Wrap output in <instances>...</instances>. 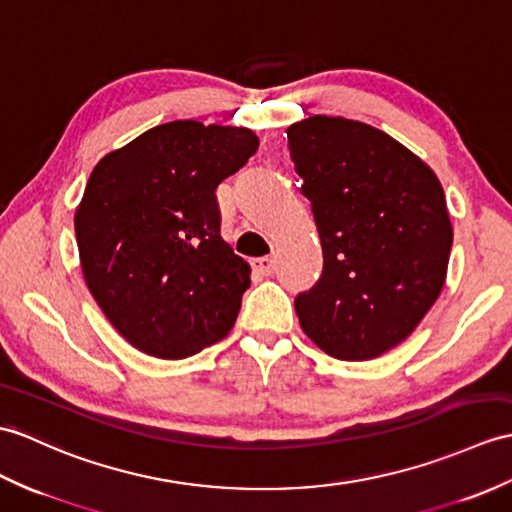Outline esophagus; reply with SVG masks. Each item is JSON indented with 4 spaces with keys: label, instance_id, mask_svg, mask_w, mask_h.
I'll use <instances>...</instances> for the list:
<instances>
[{
    "label": "esophagus",
    "instance_id": "34e87169",
    "mask_svg": "<svg viewBox=\"0 0 512 512\" xmlns=\"http://www.w3.org/2000/svg\"><path fill=\"white\" fill-rule=\"evenodd\" d=\"M251 266H253V270L257 272V275L270 277L272 272L277 270V259H275V257H255V259L251 261Z\"/></svg>",
    "mask_w": 512,
    "mask_h": 512
}]
</instances>
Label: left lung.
Returning <instances> with one entry per match:
<instances>
[{
    "label": "left lung",
    "mask_w": 512,
    "mask_h": 512,
    "mask_svg": "<svg viewBox=\"0 0 512 512\" xmlns=\"http://www.w3.org/2000/svg\"><path fill=\"white\" fill-rule=\"evenodd\" d=\"M285 133L325 261L314 288L294 299L296 316L331 358H379L443 290L454 240L443 185L417 154L362 122L314 115Z\"/></svg>",
    "instance_id": "1"
}]
</instances>
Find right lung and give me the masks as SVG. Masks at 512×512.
I'll return each mask as SVG.
<instances>
[{
    "label": "right lung",
    "mask_w": 512,
    "mask_h": 512,
    "mask_svg": "<svg viewBox=\"0 0 512 512\" xmlns=\"http://www.w3.org/2000/svg\"><path fill=\"white\" fill-rule=\"evenodd\" d=\"M257 146L248 128L178 120L93 168L74 218L82 275L141 353L183 360L231 331L251 266L222 240L216 189Z\"/></svg>",
    "instance_id": "add662e5"
}]
</instances>
